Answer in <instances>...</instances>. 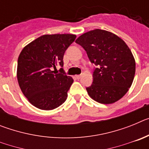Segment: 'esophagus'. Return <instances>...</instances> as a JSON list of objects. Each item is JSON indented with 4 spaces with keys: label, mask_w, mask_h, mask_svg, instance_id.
I'll return each instance as SVG.
<instances>
[{
    "label": "esophagus",
    "mask_w": 149,
    "mask_h": 149,
    "mask_svg": "<svg viewBox=\"0 0 149 149\" xmlns=\"http://www.w3.org/2000/svg\"><path fill=\"white\" fill-rule=\"evenodd\" d=\"M81 77V74H80V75H76V78L77 79H80Z\"/></svg>",
    "instance_id": "34e87169"
}]
</instances>
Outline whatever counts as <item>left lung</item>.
Masks as SVG:
<instances>
[{
    "mask_svg": "<svg viewBox=\"0 0 149 149\" xmlns=\"http://www.w3.org/2000/svg\"><path fill=\"white\" fill-rule=\"evenodd\" d=\"M75 42L86 51L89 60L98 68L93 84L86 90L101 104H113L127 93L134 81L136 63L126 43L114 33L95 29L85 33Z\"/></svg>",
    "mask_w": 149,
    "mask_h": 149,
    "instance_id": "1",
    "label": "left lung"
}]
</instances>
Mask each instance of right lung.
Segmentation results:
<instances>
[{"label": "right lung", "mask_w": 149, "mask_h": 149, "mask_svg": "<svg viewBox=\"0 0 149 149\" xmlns=\"http://www.w3.org/2000/svg\"><path fill=\"white\" fill-rule=\"evenodd\" d=\"M73 34L43 35L26 45L19 54L17 78L22 92L30 103L41 110H51L63 104L73 83L65 75L52 68L63 66V56L75 40Z\"/></svg>", "instance_id": "obj_1"}]
</instances>
